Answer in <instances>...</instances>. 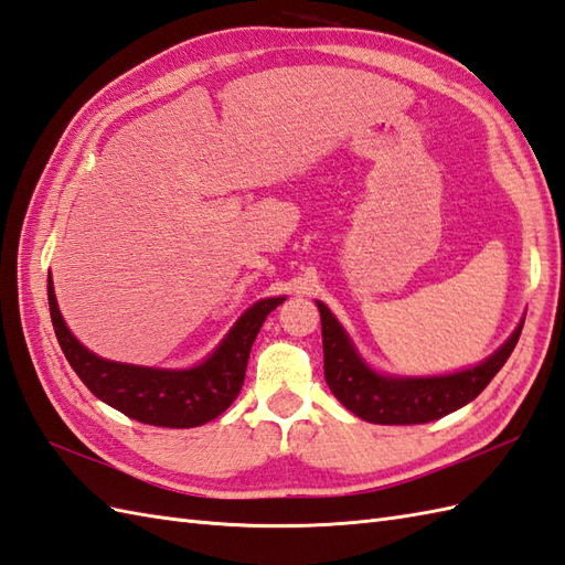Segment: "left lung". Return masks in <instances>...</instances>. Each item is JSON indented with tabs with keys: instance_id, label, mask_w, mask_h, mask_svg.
<instances>
[{
	"instance_id": "8db88e82",
	"label": "left lung",
	"mask_w": 565,
	"mask_h": 565,
	"mask_svg": "<svg viewBox=\"0 0 565 565\" xmlns=\"http://www.w3.org/2000/svg\"><path fill=\"white\" fill-rule=\"evenodd\" d=\"M322 322L324 380L332 395L363 422L383 426L428 424L469 404L503 369L513 353L522 324L515 327L501 349L471 369L448 375H387L371 369L353 347L347 330L320 300H315Z\"/></svg>"
}]
</instances>
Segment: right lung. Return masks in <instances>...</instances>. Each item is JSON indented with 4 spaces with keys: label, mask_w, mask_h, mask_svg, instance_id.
I'll return each instance as SVG.
<instances>
[{
    "label": "right lung",
    "mask_w": 565,
    "mask_h": 565,
    "mask_svg": "<svg viewBox=\"0 0 565 565\" xmlns=\"http://www.w3.org/2000/svg\"><path fill=\"white\" fill-rule=\"evenodd\" d=\"M47 300L64 356L100 402L149 426L194 428L226 412L238 397L259 327L286 296L257 300L241 315L221 344L192 369H149L100 359L70 332L57 306L52 277H47Z\"/></svg>",
    "instance_id": "1"
}]
</instances>
